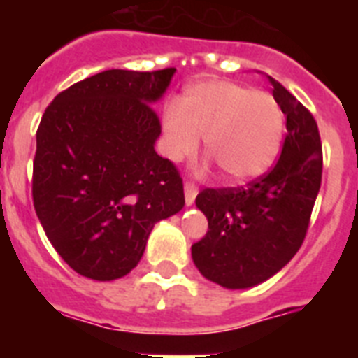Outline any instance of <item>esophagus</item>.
<instances>
[{"mask_svg": "<svg viewBox=\"0 0 358 358\" xmlns=\"http://www.w3.org/2000/svg\"><path fill=\"white\" fill-rule=\"evenodd\" d=\"M197 186L194 182H185V199H186V206H192L195 202V197H197Z\"/></svg>", "mask_w": 358, "mask_h": 358, "instance_id": "obj_1", "label": "esophagus"}]
</instances>
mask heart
I'll return each mask as SVG.
<instances>
[{
  "label": "heart",
  "instance_id": "obj_1",
  "mask_svg": "<svg viewBox=\"0 0 358 358\" xmlns=\"http://www.w3.org/2000/svg\"><path fill=\"white\" fill-rule=\"evenodd\" d=\"M285 116L267 93L227 80L189 85L181 110H164V152L172 161L194 156L199 136L204 150L233 182H249L267 172L280 154Z\"/></svg>",
  "mask_w": 358,
  "mask_h": 358
}]
</instances>
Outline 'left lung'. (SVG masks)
Returning a JSON list of instances; mask_svg holds the SVG:
<instances>
[{
  "label": "left lung",
  "mask_w": 358,
  "mask_h": 358,
  "mask_svg": "<svg viewBox=\"0 0 358 358\" xmlns=\"http://www.w3.org/2000/svg\"><path fill=\"white\" fill-rule=\"evenodd\" d=\"M287 116L281 156L267 176L240 188H206L195 199L208 233L192 245L195 267L224 289H249L280 273L308 229L321 188L322 150L308 109L268 77Z\"/></svg>",
  "instance_id": "1"
}]
</instances>
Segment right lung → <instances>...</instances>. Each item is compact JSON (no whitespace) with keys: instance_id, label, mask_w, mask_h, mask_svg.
Listing matches in <instances>:
<instances>
[{"instance_id":"add662e5","label":"right lung","mask_w":358,"mask_h":358,"mask_svg":"<svg viewBox=\"0 0 358 358\" xmlns=\"http://www.w3.org/2000/svg\"><path fill=\"white\" fill-rule=\"evenodd\" d=\"M176 68L107 69L57 94L37 129L31 195L44 233L80 276L113 281L140 264L156 222L185 206L157 156L154 103Z\"/></svg>"}]
</instances>
